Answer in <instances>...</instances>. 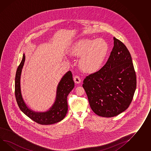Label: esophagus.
<instances>
[{"label":"esophagus","instance_id":"esophagus-1","mask_svg":"<svg viewBox=\"0 0 151 151\" xmlns=\"http://www.w3.org/2000/svg\"><path fill=\"white\" fill-rule=\"evenodd\" d=\"M74 81L75 82V83L78 84V83H80L81 82V78L78 76L76 75V76H74Z\"/></svg>","mask_w":151,"mask_h":151}]
</instances>
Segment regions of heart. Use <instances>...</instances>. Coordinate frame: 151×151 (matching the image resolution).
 Masks as SVG:
<instances>
[{
  "mask_svg": "<svg viewBox=\"0 0 151 151\" xmlns=\"http://www.w3.org/2000/svg\"><path fill=\"white\" fill-rule=\"evenodd\" d=\"M109 52V46L103 39L81 40L76 42L70 50L71 55L81 58L79 63L81 70L92 74L99 70Z\"/></svg>",
  "mask_w": 151,
  "mask_h": 151,
  "instance_id": "b5f03b06",
  "label": "heart"
}]
</instances>
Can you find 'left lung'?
Returning a JSON list of instances; mask_svg holds the SVG:
<instances>
[{
	"instance_id": "8db88e82",
	"label": "left lung",
	"mask_w": 151,
	"mask_h": 151,
	"mask_svg": "<svg viewBox=\"0 0 151 151\" xmlns=\"http://www.w3.org/2000/svg\"><path fill=\"white\" fill-rule=\"evenodd\" d=\"M114 46L105 65L86 76L82 85L96 114L112 117L128 109L136 88V73L128 48L114 37Z\"/></svg>"
}]
</instances>
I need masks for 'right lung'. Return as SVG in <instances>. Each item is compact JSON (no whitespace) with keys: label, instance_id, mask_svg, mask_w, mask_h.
<instances>
[{"label":"right lung","instance_id":"right-lung-1","mask_svg":"<svg viewBox=\"0 0 151 151\" xmlns=\"http://www.w3.org/2000/svg\"><path fill=\"white\" fill-rule=\"evenodd\" d=\"M24 61L25 55H23L15 76V97L20 110L31 119L40 124L48 125L61 121L68 112L67 96L75 86L71 72L68 71L59 82L57 89L55 102L50 110L44 112H34L27 106L21 92L20 78Z\"/></svg>","mask_w":151,"mask_h":151}]
</instances>
